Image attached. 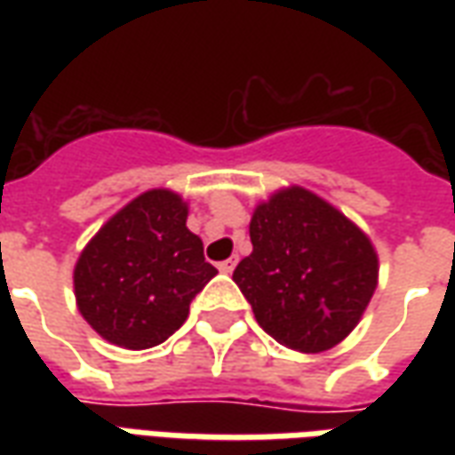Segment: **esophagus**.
I'll return each instance as SVG.
<instances>
[{
  "mask_svg": "<svg viewBox=\"0 0 455 455\" xmlns=\"http://www.w3.org/2000/svg\"><path fill=\"white\" fill-rule=\"evenodd\" d=\"M219 270H221V273H234V267H236V258H228V260H221V263H219Z\"/></svg>",
  "mask_w": 455,
  "mask_h": 455,
  "instance_id": "esophagus-1",
  "label": "esophagus"
}]
</instances>
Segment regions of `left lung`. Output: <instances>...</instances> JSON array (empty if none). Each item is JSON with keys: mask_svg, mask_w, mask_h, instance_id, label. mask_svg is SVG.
<instances>
[{"mask_svg": "<svg viewBox=\"0 0 455 455\" xmlns=\"http://www.w3.org/2000/svg\"><path fill=\"white\" fill-rule=\"evenodd\" d=\"M251 243L234 283L266 334L302 353L351 334L378 285V256L361 228L309 189L290 188L258 204Z\"/></svg>", "mask_w": 455, "mask_h": 455, "instance_id": "1", "label": "left lung"}]
</instances>
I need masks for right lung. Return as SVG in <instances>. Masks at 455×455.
<instances>
[{"mask_svg": "<svg viewBox=\"0 0 455 455\" xmlns=\"http://www.w3.org/2000/svg\"><path fill=\"white\" fill-rule=\"evenodd\" d=\"M185 221L182 197L150 189L84 246L75 266V297L84 322L102 339L140 351L185 324L189 302L217 275Z\"/></svg>", "mask_w": 455, "mask_h": 455, "instance_id": "1", "label": "right lung"}]
</instances>
